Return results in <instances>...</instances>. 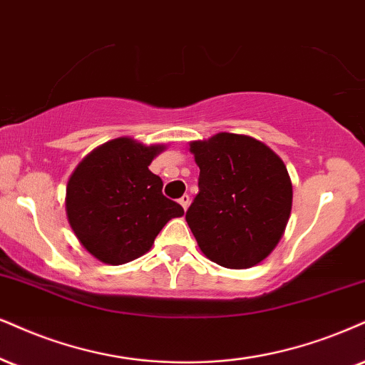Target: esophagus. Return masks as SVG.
<instances>
[{
	"label": "esophagus",
	"instance_id": "obj_1",
	"mask_svg": "<svg viewBox=\"0 0 365 365\" xmlns=\"http://www.w3.org/2000/svg\"><path fill=\"white\" fill-rule=\"evenodd\" d=\"M179 205L182 206L184 211H186V210H187V206H190V196H187V195L181 196V200H179Z\"/></svg>",
	"mask_w": 365,
	"mask_h": 365
}]
</instances>
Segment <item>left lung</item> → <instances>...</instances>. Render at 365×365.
<instances>
[{
    "mask_svg": "<svg viewBox=\"0 0 365 365\" xmlns=\"http://www.w3.org/2000/svg\"><path fill=\"white\" fill-rule=\"evenodd\" d=\"M200 192L186 213L197 247L227 269H249L276 249L292 208V182L272 148L220 132L190 143Z\"/></svg>",
    "mask_w": 365,
    "mask_h": 365,
    "instance_id": "left-lung-1",
    "label": "left lung"
}]
</instances>
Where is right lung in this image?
I'll return each instance as SVG.
<instances>
[{"label": "right lung", "mask_w": 365, "mask_h": 365, "mask_svg": "<svg viewBox=\"0 0 365 365\" xmlns=\"http://www.w3.org/2000/svg\"><path fill=\"white\" fill-rule=\"evenodd\" d=\"M164 143L143 145L132 137L103 143L84 157L66 187L67 222L81 245L100 262H132L154 245L164 225L184 215L162 195L148 165Z\"/></svg>", "instance_id": "obj_1"}]
</instances>
